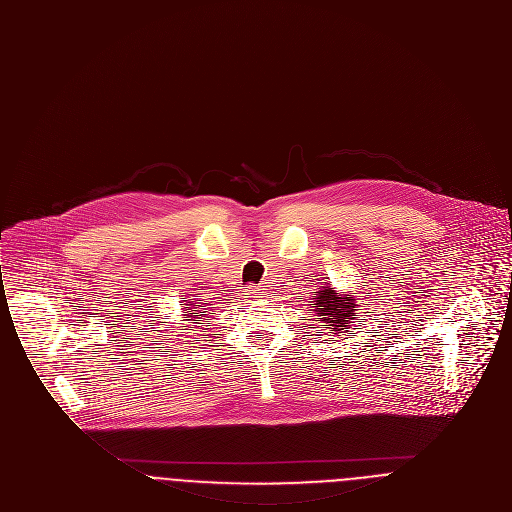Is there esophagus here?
Instances as JSON below:
<instances>
[{"label": "esophagus", "instance_id": "1", "mask_svg": "<svg viewBox=\"0 0 512 512\" xmlns=\"http://www.w3.org/2000/svg\"><path fill=\"white\" fill-rule=\"evenodd\" d=\"M246 294H248L250 298H260V296H262V288H258V286H248V288H246Z\"/></svg>", "mask_w": 512, "mask_h": 512}]
</instances>
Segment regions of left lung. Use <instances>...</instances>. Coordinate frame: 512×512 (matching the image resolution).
<instances>
[{
  "label": "left lung",
  "instance_id": "left-lung-1",
  "mask_svg": "<svg viewBox=\"0 0 512 512\" xmlns=\"http://www.w3.org/2000/svg\"><path fill=\"white\" fill-rule=\"evenodd\" d=\"M311 302V311L315 313L313 317H317L321 329L331 331L333 337H341V333L351 329V323L359 321L361 304L357 292H339L331 288L329 282H325L317 290L315 298H311Z\"/></svg>",
  "mask_w": 512,
  "mask_h": 512
}]
</instances>
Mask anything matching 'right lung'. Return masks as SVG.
Here are the masks:
<instances>
[{
    "label": "right lung",
    "instance_id": "obj_1",
    "mask_svg": "<svg viewBox=\"0 0 512 512\" xmlns=\"http://www.w3.org/2000/svg\"><path fill=\"white\" fill-rule=\"evenodd\" d=\"M181 302H183V306L179 309V313H181L179 325L185 327L181 331H189V333L199 331L203 325L208 323L210 315H214L208 311V302H201L199 298H193V294H187L185 300H181Z\"/></svg>",
    "mask_w": 512,
    "mask_h": 512
}]
</instances>
